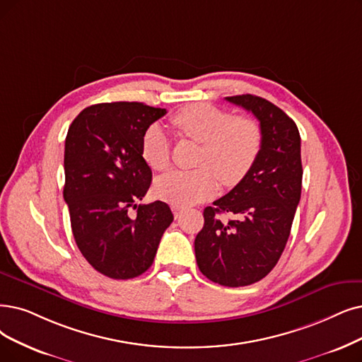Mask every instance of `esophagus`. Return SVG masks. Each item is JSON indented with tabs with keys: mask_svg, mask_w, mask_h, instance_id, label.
<instances>
[{
	"mask_svg": "<svg viewBox=\"0 0 362 362\" xmlns=\"http://www.w3.org/2000/svg\"><path fill=\"white\" fill-rule=\"evenodd\" d=\"M182 211H184V208H182V206L172 205V212H173V216H175V218H180L181 214H182Z\"/></svg>",
	"mask_w": 362,
	"mask_h": 362,
	"instance_id": "34e87169",
	"label": "esophagus"
}]
</instances>
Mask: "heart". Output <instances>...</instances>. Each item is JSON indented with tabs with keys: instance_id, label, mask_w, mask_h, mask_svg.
<instances>
[{
	"instance_id": "heart-1",
	"label": "heart",
	"mask_w": 362,
	"mask_h": 362,
	"mask_svg": "<svg viewBox=\"0 0 362 362\" xmlns=\"http://www.w3.org/2000/svg\"><path fill=\"white\" fill-rule=\"evenodd\" d=\"M170 123L178 135L202 144L199 168L170 170L154 182L156 194L172 205L190 206L211 197L218 190V177L227 187L239 184L262 151V126L250 115L194 104L173 114ZM142 157L156 170L169 168L170 139L162 127L153 126L144 135Z\"/></svg>"
}]
</instances>
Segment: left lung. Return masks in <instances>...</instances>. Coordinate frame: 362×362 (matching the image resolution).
<instances>
[{
	"label": "left lung",
	"instance_id": "8db88e82",
	"mask_svg": "<svg viewBox=\"0 0 362 362\" xmlns=\"http://www.w3.org/2000/svg\"><path fill=\"white\" fill-rule=\"evenodd\" d=\"M251 111L262 126L257 162L233 190L204 211L194 252L200 272L224 286L262 281L281 258L301 194L300 134L293 119L254 95L226 98ZM233 214L231 221L219 216Z\"/></svg>",
	"mask_w": 362,
	"mask_h": 362
}]
</instances>
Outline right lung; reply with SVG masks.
<instances>
[{"mask_svg": "<svg viewBox=\"0 0 362 362\" xmlns=\"http://www.w3.org/2000/svg\"><path fill=\"white\" fill-rule=\"evenodd\" d=\"M165 114V108L141 103L96 104L68 129L64 199L72 235L88 263L111 279H132L148 270L173 220L165 202L138 205L153 177L142 139Z\"/></svg>", "mask_w": 362, "mask_h": 362, "instance_id": "1", "label": "right lung"}]
</instances>
